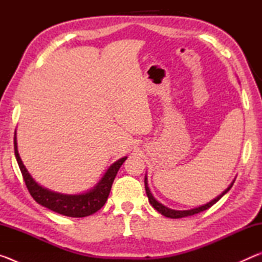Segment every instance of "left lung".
Returning <instances> with one entry per match:
<instances>
[{
    "label": "left lung",
    "instance_id": "8db88e82",
    "mask_svg": "<svg viewBox=\"0 0 262 262\" xmlns=\"http://www.w3.org/2000/svg\"><path fill=\"white\" fill-rule=\"evenodd\" d=\"M234 181H232L231 185L229 186V187L224 190L223 193L220 194L219 196L215 198L214 200H211L210 202L206 203V205L203 206H200L198 208H194V209H189V210H174V209H170V208L165 207L164 205H162L161 202H158L156 199L154 198V195L151 194V192H150V189L148 187V179H147V176H145L144 178V186H145V192H147V196L149 199V202L150 205H151L155 209H156L158 212H161L162 215H164L165 217H170V219H181V217H187V216H192V215H195V214H199V212H201L203 210H207L208 208H210L211 206H214L215 203L220 200V199L223 196L224 194H227L230 188L232 187Z\"/></svg>",
    "mask_w": 262,
    "mask_h": 262
}]
</instances>
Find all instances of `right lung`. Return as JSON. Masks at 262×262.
<instances>
[{
  "label": "right lung",
  "mask_w": 262,
  "mask_h": 262,
  "mask_svg": "<svg viewBox=\"0 0 262 262\" xmlns=\"http://www.w3.org/2000/svg\"><path fill=\"white\" fill-rule=\"evenodd\" d=\"M14 144L17 163H18L20 172L23 174L26 187H28L32 198L39 205L46 207L48 209L57 212V214L69 217H85L98 211L105 205V202L107 201L115 176H117L119 168H120L123 162L127 159V157H122L119 161L114 162L108 167V170L105 172L99 183L88 192L74 195L61 194L42 187L31 177L19 157L18 149H17L16 133L14 137Z\"/></svg>",
  "instance_id": "1"
}]
</instances>
